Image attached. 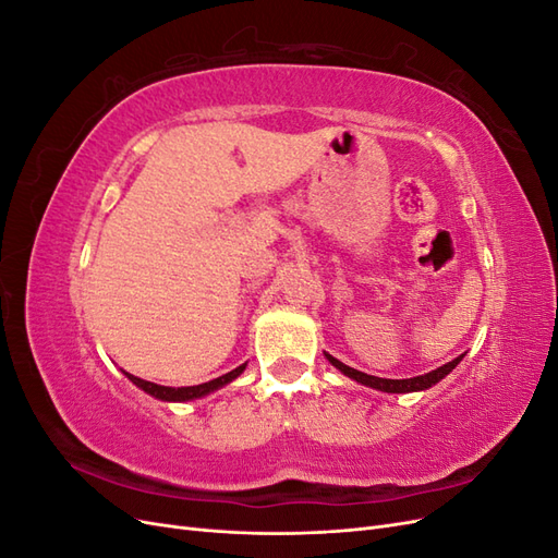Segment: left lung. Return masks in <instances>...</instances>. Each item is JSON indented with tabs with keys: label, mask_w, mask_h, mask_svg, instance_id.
Returning a JSON list of instances; mask_svg holds the SVG:
<instances>
[{
	"label": "left lung",
	"mask_w": 558,
	"mask_h": 558,
	"mask_svg": "<svg viewBox=\"0 0 558 558\" xmlns=\"http://www.w3.org/2000/svg\"><path fill=\"white\" fill-rule=\"evenodd\" d=\"M326 356H328V361H330L337 369H340V373H344L347 377L356 379V381H361V384H365V386L379 388V391H386V393H410V391H424V388H430L433 384H437V381H440L442 377H447V375L451 373V369L463 361V356H459V359H453L451 363H447V365H442V367L433 369V373H428V375H418V377H412V379H381V377H373V375L359 373V369H353V367L344 365L342 361L332 359L330 353H326Z\"/></svg>",
	"instance_id": "obj_1"
}]
</instances>
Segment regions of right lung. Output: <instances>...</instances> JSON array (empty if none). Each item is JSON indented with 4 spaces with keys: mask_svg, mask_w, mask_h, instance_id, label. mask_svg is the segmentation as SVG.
Here are the masks:
<instances>
[{
    "mask_svg": "<svg viewBox=\"0 0 558 558\" xmlns=\"http://www.w3.org/2000/svg\"><path fill=\"white\" fill-rule=\"evenodd\" d=\"M244 367H246V363L244 365H240V367H234L232 373H228V375H223V377H216V379H211V381H205V384H197V386H181V388H172V386H160V384H154V381H146V379H140V377H134V375H128V379L132 381V384H137L142 391H146V393H150L154 398H160V400H174V402H183V400H193V398H202V396H207V393H211V391H216V388H221V386H226L228 381H232L234 377H240L242 373H244Z\"/></svg>",
    "mask_w": 558,
    "mask_h": 558,
    "instance_id": "1",
    "label": "right lung"
}]
</instances>
